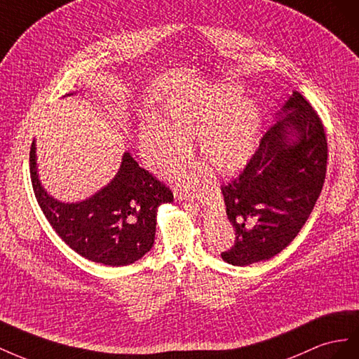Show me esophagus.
<instances>
[{
    "instance_id": "34e87169",
    "label": "esophagus",
    "mask_w": 359,
    "mask_h": 359,
    "mask_svg": "<svg viewBox=\"0 0 359 359\" xmlns=\"http://www.w3.org/2000/svg\"><path fill=\"white\" fill-rule=\"evenodd\" d=\"M197 203H198V204H203V203H204V200H203V198H198V200H197Z\"/></svg>"
}]
</instances>
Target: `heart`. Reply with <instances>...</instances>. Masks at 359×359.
Instances as JSON below:
<instances>
[{"label":"heart","instance_id":"obj_1","mask_svg":"<svg viewBox=\"0 0 359 359\" xmlns=\"http://www.w3.org/2000/svg\"><path fill=\"white\" fill-rule=\"evenodd\" d=\"M236 83L198 86L172 93L163 102L161 118L147 120L138 132L146 167L171 176L187 159L188 142L197 140L201 161L219 176H234L248 165L259 146L263 109L252 96H242ZM201 171H191L183 185L192 188Z\"/></svg>","mask_w":359,"mask_h":359}]
</instances>
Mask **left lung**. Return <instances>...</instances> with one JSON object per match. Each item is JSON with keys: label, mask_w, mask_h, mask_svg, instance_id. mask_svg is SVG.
<instances>
[{"label": "left lung", "mask_w": 359, "mask_h": 359, "mask_svg": "<svg viewBox=\"0 0 359 359\" xmlns=\"http://www.w3.org/2000/svg\"><path fill=\"white\" fill-rule=\"evenodd\" d=\"M327 142L319 116L298 91L238 179L221 188L236 239L221 254L233 266L269 260L298 236L319 198Z\"/></svg>", "instance_id": "1"}]
</instances>
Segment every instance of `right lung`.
<instances>
[{
    "instance_id": "obj_1",
    "label": "right lung",
    "mask_w": 359,
    "mask_h": 359,
    "mask_svg": "<svg viewBox=\"0 0 359 359\" xmlns=\"http://www.w3.org/2000/svg\"><path fill=\"white\" fill-rule=\"evenodd\" d=\"M36 150L34 140L29 172L36 198L66 245L87 260L116 268L144 257L155 243L158 209L172 201L168 188L126 150L116 176L104 188L84 200L60 201L42 185Z\"/></svg>"
}]
</instances>
